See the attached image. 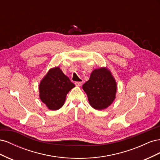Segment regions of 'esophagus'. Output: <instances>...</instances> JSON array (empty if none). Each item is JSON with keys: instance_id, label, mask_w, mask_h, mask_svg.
<instances>
[{"instance_id": "34e87169", "label": "esophagus", "mask_w": 160, "mask_h": 160, "mask_svg": "<svg viewBox=\"0 0 160 160\" xmlns=\"http://www.w3.org/2000/svg\"><path fill=\"white\" fill-rule=\"evenodd\" d=\"M75 84L77 86H81L82 84H83V80H81V81H76Z\"/></svg>"}]
</instances>
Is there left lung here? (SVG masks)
<instances>
[{"label": "left lung", "mask_w": 160, "mask_h": 160, "mask_svg": "<svg viewBox=\"0 0 160 160\" xmlns=\"http://www.w3.org/2000/svg\"><path fill=\"white\" fill-rule=\"evenodd\" d=\"M83 89L91 107L102 110L108 108L115 99L117 84L110 71L101 67L92 71L89 79L83 84Z\"/></svg>", "instance_id": "obj_1"}]
</instances>
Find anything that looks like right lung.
Returning <instances> with one entry per match:
<instances>
[{"label": "right lung", "instance_id": "add662e5", "mask_svg": "<svg viewBox=\"0 0 160 160\" xmlns=\"http://www.w3.org/2000/svg\"><path fill=\"white\" fill-rule=\"evenodd\" d=\"M75 87L59 67L51 69L39 85V97L51 110H57L64 105L67 94Z\"/></svg>", "mask_w": 160, "mask_h": 160}]
</instances>
